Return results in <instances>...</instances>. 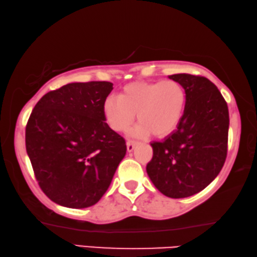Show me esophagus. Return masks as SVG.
<instances>
[{"instance_id":"34e87169","label":"esophagus","mask_w":257,"mask_h":257,"mask_svg":"<svg viewBox=\"0 0 257 257\" xmlns=\"http://www.w3.org/2000/svg\"><path fill=\"white\" fill-rule=\"evenodd\" d=\"M137 145H138V142L134 141V140H127V141H126V148H127V151H130V153H131V151H133L134 148H136Z\"/></svg>"}]
</instances>
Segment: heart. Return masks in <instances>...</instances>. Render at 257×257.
Wrapping results in <instances>:
<instances>
[{
	"label": "heart",
	"mask_w": 257,
	"mask_h": 257,
	"mask_svg": "<svg viewBox=\"0 0 257 257\" xmlns=\"http://www.w3.org/2000/svg\"><path fill=\"white\" fill-rule=\"evenodd\" d=\"M186 103V90L179 82L138 81L126 84L117 96H109L104 101L103 112L113 131H127L137 113V136L151 132L154 137L163 138L178 127Z\"/></svg>",
	"instance_id": "obj_1"
}]
</instances>
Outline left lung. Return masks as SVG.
<instances>
[{"instance_id":"8db88e82","label":"left lung","mask_w":257,"mask_h":257,"mask_svg":"<svg viewBox=\"0 0 257 257\" xmlns=\"http://www.w3.org/2000/svg\"><path fill=\"white\" fill-rule=\"evenodd\" d=\"M187 94L186 110L178 128L155 141L147 173L170 198L198 193L220 173L228 153V104L215 84L199 75L175 74Z\"/></svg>"}]
</instances>
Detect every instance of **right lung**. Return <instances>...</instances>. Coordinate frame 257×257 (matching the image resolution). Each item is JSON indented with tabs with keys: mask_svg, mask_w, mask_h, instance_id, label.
I'll list each match as a JSON object with an SVG mask.
<instances>
[{
	"mask_svg": "<svg viewBox=\"0 0 257 257\" xmlns=\"http://www.w3.org/2000/svg\"><path fill=\"white\" fill-rule=\"evenodd\" d=\"M110 82L69 83L42 96L26 125V150L39 186L54 203H98L126 154L123 137L106 123Z\"/></svg>",
	"mask_w": 257,
	"mask_h": 257,
	"instance_id": "right-lung-1",
	"label": "right lung"
}]
</instances>
